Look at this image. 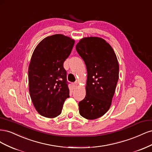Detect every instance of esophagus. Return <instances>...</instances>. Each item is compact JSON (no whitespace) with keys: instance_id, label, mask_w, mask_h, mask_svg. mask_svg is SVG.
<instances>
[{"instance_id":"esophagus-1","label":"esophagus","mask_w":152,"mask_h":152,"mask_svg":"<svg viewBox=\"0 0 152 152\" xmlns=\"http://www.w3.org/2000/svg\"><path fill=\"white\" fill-rule=\"evenodd\" d=\"M72 85L74 87H76L78 86V83H77V82H74V83L72 84Z\"/></svg>"}]
</instances>
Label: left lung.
Masks as SVG:
<instances>
[{
  "label": "left lung",
  "mask_w": 152,
  "mask_h": 152,
  "mask_svg": "<svg viewBox=\"0 0 152 152\" xmlns=\"http://www.w3.org/2000/svg\"><path fill=\"white\" fill-rule=\"evenodd\" d=\"M75 48L87 72L86 95L79 103V113L94 120L103 116L111 106L118 80V60L111 45L97 37L80 39Z\"/></svg>",
  "instance_id": "left-lung-1"
}]
</instances>
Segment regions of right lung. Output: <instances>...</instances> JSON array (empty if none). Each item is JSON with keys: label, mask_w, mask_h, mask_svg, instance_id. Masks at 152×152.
<instances>
[{"label": "right lung", "mask_w": 152, "mask_h": 152, "mask_svg": "<svg viewBox=\"0 0 152 152\" xmlns=\"http://www.w3.org/2000/svg\"><path fill=\"white\" fill-rule=\"evenodd\" d=\"M74 44L69 37L55 34L44 39L32 54L28 66L29 92L35 108L42 116H58L70 96L63 63Z\"/></svg>", "instance_id": "1"}]
</instances>
